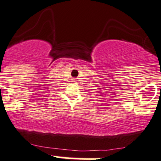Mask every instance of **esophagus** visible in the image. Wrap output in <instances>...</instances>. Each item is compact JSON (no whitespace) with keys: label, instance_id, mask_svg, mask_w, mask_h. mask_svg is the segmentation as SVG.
Returning a JSON list of instances; mask_svg holds the SVG:
<instances>
[{"label":"esophagus","instance_id":"34e87169","mask_svg":"<svg viewBox=\"0 0 161 161\" xmlns=\"http://www.w3.org/2000/svg\"><path fill=\"white\" fill-rule=\"evenodd\" d=\"M72 81H76V80H73Z\"/></svg>","mask_w":161,"mask_h":161}]
</instances>
